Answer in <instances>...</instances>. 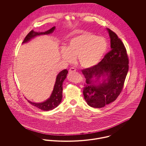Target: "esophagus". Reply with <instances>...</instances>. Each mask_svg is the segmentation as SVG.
Instances as JSON below:
<instances>
[{
	"label": "esophagus",
	"mask_w": 146,
	"mask_h": 146,
	"mask_svg": "<svg viewBox=\"0 0 146 146\" xmlns=\"http://www.w3.org/2000/svg\"><path fill=\"white\" fill-rule=\"evenodd\" d=\"M76 72V69L74 67H71L70 68L69 71H68V72L69 74H71V73H73V72Z\"/></svg>",
	"instance_id": "esophagus-1"
}]
</instances>
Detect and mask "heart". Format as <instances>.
<instances>
[{
	"label": "heart",
	"instance_id": "obj_1",
	"mask_svg": "<svg viewBox=\"0 0 146 146\" xmlns=\"http://www.w3.org/2000/svg\"><path fill=\"white\" fill-rule=\"evenodd\" d=\"M107 48L104 38L90 33H84L70 40L66 48H62L61 56L67 63H72L78 57L84 68L95 66L102 58Z\"/></svg>",
	"mask_w": 146,
	"mask_h": 146
}]
</instances>
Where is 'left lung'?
<instances>
[{
    "label": "left lung",
    "instance_id": "1",
    "mask_svg": "<svg viewBox=\"0 0 146 146\" xmlns=\"http://www.w3.org/2000/svg\"><path fill=\"white\" fill-rule=\"evenodd\" d=\"M107 30L111 50L95 66L82 70L86 79L84 99L87 104L94 108H102L116 100L123 90L129 70V58L124 44L115 33L109 29ZM101 76L106 78L101 84ZM93 77L96 79L93 80Z\"/></svg>",
    "mask_w": 146,
    "mask_h": 146
}]
</instances>
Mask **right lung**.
<instances>
[{"label": "right lung", "instance_id": "add662e5", "mask_svg": "<svg viewBox=\"0 0 146 146\" xmlns=\"http://www.w3.org/2000/svg\"><path fill=\"white\" fill-rule=\"evenodd\" d=\"M55 29V27H53L44 33H37L34 31V30H31L25 37L23 42L22 43H25L29 41L31 39L34 37L44 34H49L53 32ZM68 73V71L65 69L61 71L57 75L56 78V83L54 84V89L52 92V93L49 98L46 100L45 102L42 103H34L31 102L30 101L28 102L30 104L39 108V109L43 111H49L52 110L56 107H57L61 103L62 98V84L63 81L66 78V75Z\"/></svg>", "mask_w": 146, "mask_h": 146}]
</instances>
